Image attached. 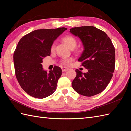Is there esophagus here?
<instances>
[{
  "label": "esophagus",
  "mask_w": 131,
  "mask_h": 131,
  "mask_svg": "<svg viewBox=\"0 0 131 131\" xmlns=\"http://www.w3.org/2000/svg\"><path fill=\"white\" fill-rule=\"evenodd\" d=\"M68 69H69V68H67V67H62V72H66V71L68 70Z\"/></svg>",
  "instance_id": "esophagus-1"
}]
</instances>
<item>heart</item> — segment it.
Instances as JSON below:
<instances>
[{"label": "heart", "instance_id": "heart-1", "mask_svg": "<svg viewBox=\"0 0 131 131\" xmlns=\"http://www.w3.org/2000/svg\"><path fill=\"white\" fill-rule=\"evenodd\" d=\"M62 40L63 42H64L66 45L68 46L70 49H73L74 47L77 46V39H75V37H74L72 35H66V36L62 38ZM55 48V45L54 43L52 45L51 47V51H53ZM69 62V59H63L62 62L63 64H68Z\"/></svg>", "mask_w": 131, "mask_h": 131}]
</instances>
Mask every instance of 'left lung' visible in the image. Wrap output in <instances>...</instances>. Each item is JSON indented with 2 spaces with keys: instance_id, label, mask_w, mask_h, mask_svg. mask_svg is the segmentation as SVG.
Returning <instances> with one entry per match:
<instances>
[{
  "instance_id": "left-lung-1",
  "label": "left lung",
  "mask_w": 131,
  "mask_h": 131,
  "mask_svg": "<svg viewBox=\"0 0 131 131\" xmlns=\"http://www.w3.org/2000/svg\"><path fill=\"white\" fill-rule=\"evenodd\" d=\"M69 31L80 39L84 51L78 61L88 69L84 73L76 69L73 88L82 96H94L106 88L113 77L115 65L114 46L108 35L93 26L75 27Z\"/></svg>"
}]
</instances>
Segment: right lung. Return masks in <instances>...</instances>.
Masks as SVG:
<instances>
[{"instance_id":"obj_1","label":"right lung","mask_w":131,"mask_h":131,"mask_svg":"<svg viewBox=\"0 0 131 131\" xmlns=\"http://www.w3.org/2000/svg\"><path fill=\"white\" fill-rule=\"evenodd\" d=\"M67 29H38L23 36L14 53L15 75L22 89L30 96L44 98L56 90L62 74L60 67L54 66L47 72L43 69L42 59L51 54L54 41Z\"/></svg>"}]
</instances>
